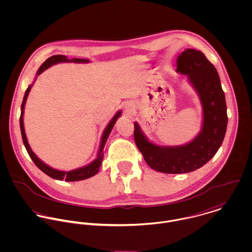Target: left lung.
I'll use <instances>...</instances> for the list:
<instances>
[{
  "label": "left lung",
  "mask_w": 252,
  "mask_h": 252,
  "mask_svg": "<svg viewBox=\"0 0 252 252\" xmlns=\"http://www.w3.org/2000/svg\"><path fill=\"white\" fill-rule=\"evenodd\" d=\"M177 71L187 74L204 111L202 132L189 144L161 147L149 143L135 123L134 139L147 165L160 173L185 174L207 164L221 146L228 123L225 95L215 66L203 52L188 48L177 58Z\"/></svg>",
  "instance_id": "left-lung-1"
}]
</instances>
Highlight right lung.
<instances>
[{
    "instance_id": "obj_1",
    "label": "right lung",
    "mask_w": 252,
    "mask_h": 252,
    "mask_svg": "<svg viewBox=\"0 0 252 252\" xmlns=\"http://www.w3.org/2000/svg\"><path fill=\"white\" fill-rule=\"evenodd\" d=\"M76 62V63H85V62H88L87 59H78V58H73L72 60L70 59H67L66 56L64 55H54V56H51L49 57L48 59L45 60V62L39 67L38 71H37V75L40 74L41 72H43L44 70H46L47 68H49L50 66L54 65V64H57V63H61V62ZM31 90V86H29L25 92V95H24V98H23V102H22V105H21V114H20V130H21V135H22V140H23V144L26 147V150L29 154V156L31 157V159L33 160V162L35 163L36 167L42 171L45 175H47L48 177L54 179V180H65L66 181H77V180H86L88 178H91L93 176H95L99 170H100V167L102 165V161H103V157H104V146L106 144V141L108 140V136L115 124V121L117 120V118L121 115V112L118 111L114 117L111 119V121L108 123V126L106 127L105 129V132L103 134V138H102V143H101V146H100V150H99V153H98V157L96 158V160H94L91 164L83 167V168H80V169H77V170H74V171H71V172H62V171H58V170H55V169H52L50 168L49 166H47L46 164H44L42 161H40L36 155L35 153L31 150L30 148V145L28 144V141H27V138H26V135H25V131H24V125H23V112H24V106H25V103H26V100H27V97H28V94Z\"/></svg>"
}]
</instances>
